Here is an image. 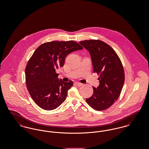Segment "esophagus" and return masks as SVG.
I'll return each mask as SVG.
<instances>
[{"label":"esophagus","instance_id":"1","mask_svg":"<svg viewBox=\"0 0 149 149\" xmlns=\"http://www.w3.org/2000/svg\"><path fill=\"white\" fill-rule=\"evenodd\" d=\"M75 83L76 85H78V86H81V85H83L82 83H79V82H75Z\"/></svg>","mask_w":149,"mask_h":149}]
</instances>
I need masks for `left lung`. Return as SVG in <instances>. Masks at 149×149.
Masks as SVG:
<instances>
[{"mask_svg":"<svg viewBox=\"0 0 149 149\" xmlns=\"http://www.w3.org/2000/svg\"><path fill=\"white\" fill-rule=\"evenodd\" d=\"M79 43L89 52L93 71L100 75L99 86L93 87V94L86 102L95 110H105L118 99L122 91L125 81L122 64L115 51L102 41L84 40Z\"/></svg>","mask_w":149,"mask_h":149,"instance_id":"left-lung-1","label":"left lung"}]
</instances>
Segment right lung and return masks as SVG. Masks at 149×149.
Here are the masks:
<instances>
[{
  "label": "right lung",
  "mask_w": 149,
  "mask_h": 149,
  "mask_svg": "<svg viewBox=\"0 0 149 149\" xmlns=\"http://www.w3.org/2000/svg\"><path fill=\"white\" fill-rule=\"evenodd\" d=\"M83 47L74 41L44 43L34 52L27 64L26 83L32 98L43 109L51 111L66 98L73 82L58 79L56 70L62 68L66 56Z\"/></svg>",
  "instance_id": "1"
}]
</instances>
